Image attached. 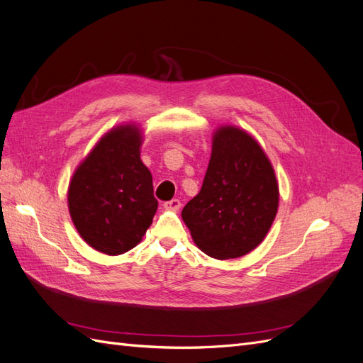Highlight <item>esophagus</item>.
Masks as SVG:
<instances>
[{
    "label": "esophagus",
    "instance_id": "obj_1",
    "mask_svg": "<svg viewBox=\"0 0 363 363\" xmlns=\"http://www.w3.org/2000/svg\"><path fill=\"white\" fill-rule=\"evenodd\" d=\"M180 206H182V203H180V200H177V199H174V200H171V201H164V203H163V207L167 208V211H172V212L179 211Z\"/></svg>",
    "mask_w": 363,
    "mask_h": 363
}]
</instances>
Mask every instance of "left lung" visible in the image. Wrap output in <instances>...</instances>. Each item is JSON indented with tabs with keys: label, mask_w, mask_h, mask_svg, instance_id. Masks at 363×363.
I'll return each instance as SVG.
<instances>
[{
	"label": "left lung",
	"mask_w": 363,
	"mask_h": 363,
	"mask_svg": "<svg viewBox=\"0 0 363 363\" xmlns=\"http://www.w3.org/2000/svg\"><path fill=\"white\" fill-rule=\"evenodd\" d=\"M277 208L276 172L259 142L218 127L201 191L182 211L196 247L219 260L242 257L265 239Z\"/></svg>",
	"instance_id": "obj_1"
}]
</instances>
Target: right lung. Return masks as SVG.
I'll list each match as a JSON object with an SVG mask.
<instances>
[{"label":"right lung","instance_id":"right-lung-1","mask_svg":"<svg viewBox=\"0 0 363 363\" xmlns=\"http://www.w3.org/2000/svg\"><path fill=\"white\" fill-rule=\"evenodd\" d=\"M135 123L108 130L72 174L68 207L84 242L107 256L135 248L157 211L152 177L140 160Z\"/></svg>","mask_w":363,"mask_h":363}]
</instances>
